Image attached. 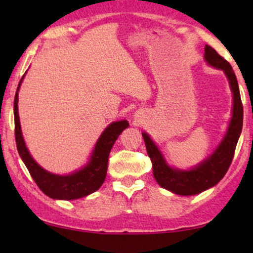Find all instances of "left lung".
Instances as JSON below:
<instances>
[{
  "label": "left lung",
  "instance_id": "left-lung-1",
  "mask_svg": "<svg viewBox=\"0 0 253 253\" xmlns=\"http://www.w3.org/2000/svg\"><path fill=\"white\" fill-rule=\"evenodd\" d=\"M205 60L212 67L224 71L229 79L230 88L234 94L233 117H231L226 136L215 152L209 159L202 162L198 167L191 170L185 171L172 169L166 164L160 151L147 136V133H143L147 154L153 165V175L159 185L181 196L197 195L212 188L222 179L233 161L238 138H240L242 126H243V105H242L237 78L233 68L229 62L224 60L211 46L205 47Z\"/></svg>",
  "mask_w": 253,
  "mask_h": 253
}]
</instances>
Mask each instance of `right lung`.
Here are the masks:
<instances>
[{"label":"right lung","mask_w":253,"mask_h":253,"mask_svg":"<svg viewBox=\"0 0 253 253\" xmlns=\"http://www.w3.org/2000/svg\"><path fill=\"white\" fill-rule=\"evenodd\" d=\"M23 78L20 79L17 92L15 95V102H13V116H15V137L17 150L25 164L26 168L29 169L31 176L39 186L41 191L44 195L53 199H63L72 200L82 198L96 191L102 183L105 182L107 168H108V157L112 150L113 145L121 132L129 126L126 121H119L114 122L107 126L101 136L96 141V145L93 151L91 160L88 165L75 174L60 176L50 174L44 170L33 160L29 151L24 143L22 130H20L19 116H18V89Z\"/></svg>","instance_id":"right-lung-1"}]
</instances>
